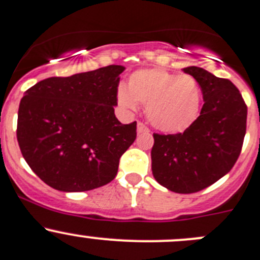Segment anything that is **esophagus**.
Here are the masks:
<instances>
[{
  "mask_svg": "<svg viewBox=\"0 0 260 260\" xmlns=\"http://www.w3.org/2000/svg\"><path fill=\"white\" fill-rule=\"evenodd\" d=\"M138 133L139 134H144V133H149V127L145 123L138 122Z\"/></svg>",
  "mask_w": 260,
  "mask_h": 260,
  "instance_id": "34e87169",
  "label": "esophagus"
}]
</instances>
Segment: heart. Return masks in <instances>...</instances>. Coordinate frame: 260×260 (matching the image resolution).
<instances>
[{
    "label": "heart",
    "mask_w": 260,
    "mask_h": 260,
    "mask_svg": "<svg viewBox=\"0 0 260 260\" xmlns=\"http://www.w3.org/2000/svg\"><path fill=\"white\" fill-rule=\"evenodd\" d=\"M126 88L118 90V103L127 110L137 103L147 107L149 121L162 132H184L199 115L202 90L191 75L147 69L132 74Z\"/></svg>",
    "instance_id": "1"
}]
</instances>
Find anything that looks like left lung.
I'll return each mask as SVG.
<instances>
[{
    "instance_id": "1",
    "label": "left lung",
    "mask_w": 260,
    "mask_h": 260,
    "mask_svg": "<svg viewBox=\"0 0 260 260\" xmlns=\"http://www.w3.org/2000/svg\"><path fill=\"white\" fill-rule=\"evenodd\" d=\"M182 70L197 79L204 105L184 133L153 134L152 171L166 189L191 194L231 171L243 148L248 107L229 79L197 66Z\"/></svg>"
}]
</instances>
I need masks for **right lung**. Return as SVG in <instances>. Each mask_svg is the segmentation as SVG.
I'll return each mask as SVG.
<instances>
[{
    "mask_svg": "<svg viewBox=\"0 0 260 260\" xmlns=\"http://www.w3.org/2000/svg\"><path fill=\"white\" fill-rule=\"evenodd\" d=\"M110 65L44 79L24 93L16 138L34 174L60 191H88L112 181L137 139V121L115 116L120 74Z\"/></svg>",
    "mask_w": 260,
    "mask_h": 260,
    "instance_id": "add662e5",
    "label": "right lung"
}]
</instances>
